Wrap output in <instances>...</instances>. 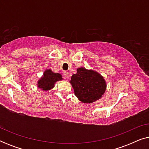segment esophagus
Masks as SVG:
<instances>
[{"label":"esophagus","mask_w":149,"mask_h":149,"mask_svg":"<svg viewBox=\"0 0 149 149\" xmlns=\"http://www.w3.org/2000/svg\"><path fill=\"white\" fill-rule=\"evenodd\" d=\"M64 77L66 79H68L69 77V73L68 72H66V71H65L64 72Z\"/></svg>","instance_id":"1"}]
</instances>
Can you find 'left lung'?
<instances>
[{
  "mask_svg": "<svg viewBox=\"0 0 149 149\" xmlns=\"http://www.w3.org/2000/svg\"><path fill=\"white\" fill-rule=\"evenodd\" d=\"M70 82L74 94L83 103H92L102 96L107 88L103 77L85 68H79L71 77Z\"/></svg>",
  "mask_w": 149,
  "mask_h": 149,
  "instance_id": "left-lung-1",
  "label": "left lung"
}]
</instances>
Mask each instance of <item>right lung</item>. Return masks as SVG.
<instances>
[{
	"instance_id": "add662e5",
	"label": "right lung",
	"mask_w": 149,
	"mask_h": 149,
	"mask_svg": "<svg viewBox=\"0 0 149 149\" xmlns=\"http://www.w3.org/2000/svg\"><path fill=\"white\" fill-rule=\"evenodd\" d=\"M62 79V75L59 73L53 72L49 69L44 72L43 76L38 81V87L43 91H48L54 87L55 83Z\"/></svg>"
}]
</instances>
